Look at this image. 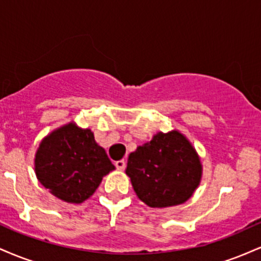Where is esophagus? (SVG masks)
I'll use <instances>...</instances> for the list:
<instances>
[{
	"instance_id": "1",
	"label": "esophagus",
	"mask_w": 261,
	"mask_h": 261,
	"mask_svg": "<svg viewBox=\"0 0 261 261\" xmlns=\"http://www.w3.org/2000/svg\"><path fill=\"white\" fill-rule=\"evenodd\" d=\"M125 166H126V162H125L124 160H120V161H116L115 162V167L118 169H124Z\"/></svg>"
}]
</instances>
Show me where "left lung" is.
<instances>
[{
	"instance_id": "8db88e82",
	"label": "left lung",
	"mask_w": 261,
	"mask_h": 261,
	"mask_svg": "<svg viewBox=\"0 0 261 261\" xmlns=\"http://www.w3.org/2000/svg\"><path fill=\"white\" fill-rule=\"evenodd\" d=\"M126 174L141 201L149 207H169L190 199L199 187L202 166L184 135L157 133L128 154Z\"/></svg>"
}]
</instances>
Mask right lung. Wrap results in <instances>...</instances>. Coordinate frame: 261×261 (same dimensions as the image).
<instances>
[{
  "label": "right lung",
  "mask_w": 261,
  "mask_h": 261,
  "mask_svg": "<svg viewBox=\"0 0 261 261\" xmlns=\"http://www.w3.org/2000/svg\"><path fill=\"white\" fill-rule=\"evenodd\" d=\"M38 180L62 201L91 197L104 175L115 169L89 128L68 122L41 140L34 160Z\"/></svg>",
  "instance_id": "add662e5"
}]
</instances>
